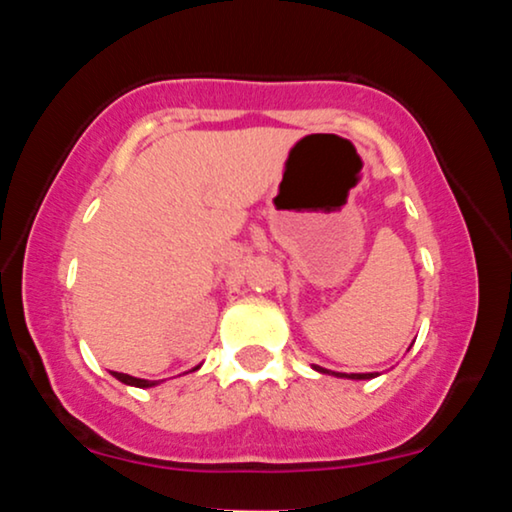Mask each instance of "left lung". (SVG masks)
Wrapping results in <instances>:
<instances>
[{"label":"left lung","instance_id":"obj_1","mask_svg":"<svg viewBox=\"0 0 512 512\" xmlns=\"http://www.w3.org/2000/svg\"><path fill=\"white\" fill-rule=\"evenodd\" d=\"M317 373H327V375H334V378H346V380H370V378H378L380 373H334V370H327L322 366H313Z\"/></svg>","mask_w":512,"mask_h":512}]
</instances>
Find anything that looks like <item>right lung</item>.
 Instances as JSON below:
<instances>
[{"label":"right lung","mask_w":512,"mask_h":512,"mask_svg":"<svg viewBox=\"0 0 512 512\" xmlns=\"http://www.w3.org/2000/svg\"><path fill=\"white\" fill-rule=\"evenodd\" d=\"M192 370H199V366H195ZM113 378L120 380V383L125 385H132V387H156L158 380H144V378H134V375H127V373H117V370H113Z\"/></svg>","instance_id":"obj_1"}]
</instances>
